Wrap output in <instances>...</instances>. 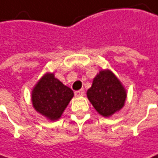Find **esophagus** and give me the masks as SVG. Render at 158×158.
Instances as JSON below:
<instances>
[{
	"mask_svg": "<svg viewBox=\"0 0 158 158\" xmlns=\"http://www.w3.org/2000/svg\"><path fill=\"white\" fill-rule=\"evenodd\" d=\"M83 94H84V90H83V89L78 90V91H76V92H75V95H76V96H81V95H83Z\"/></svg>",
	"mask_w": 158,
	"mask_h": 158,
	"instance_id": "34e87169",
	"label": "esophagus"
}]
</instances>
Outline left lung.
Listing matches in <instances>:
<instances>
[{"instance_id": "8db88e82", "label": "left lung", "mask_w": 158, "mask_h": 158, "mask_svg": "<svg viewBox=\"0 0 158 158\" xmlns=\"http://www.w3.org/2000/svg\"><path fill=\"white\" fill-rule=\"evenodd\" d=\"M87 97L100 115L110 117L125 105L127 91L110 70H101L87 91Z\"/></svg>"}]
</instances>
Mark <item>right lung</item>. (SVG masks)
<instances>
[{"mask_svg":"<svg viewBox=\"0 0 158 158\" xmlns=\"http://www.w3.org/2000/svg\"><path fill=\"white\" fill-rule=\"evenodd\" d=\"M73 91L64 85L53 73L45 74L33 87L31 102L35 110L50 121L58 120L70 100Z\"/></svg>","mask_w":158,"mask_h":158,"instance_id":"1","label":"right lung"}]
</instances>
